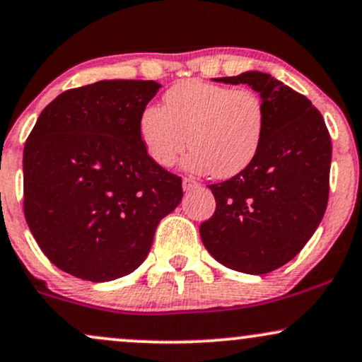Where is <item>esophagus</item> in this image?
Masks as SVG:
<instances>
[{
  "label": "esophagus",
  "instance_id": "1",
  "mask_svg": "<svg viewBox=\"0 0 362 362\" xmlns=\"http://www.w3.org/2000/svg\"><path fill=\"white\" fill-rule=\"evenodd\" d=\"M182 185H184L185 192H190V190L199 189V187H200L197 182L192 180V178H189V177H184V180H182Z\"/></svg>",
  "mask_w": 362,
  "mask_h": 362
}]
</instances>
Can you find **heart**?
Masks as SVG:
<instances>
[{"label": "heart", "mask_w": 362, "mask_h": 362, "mask_svg": "<svg viewBox=\"0 0 362 362\" xmlns=\"http://www.w3.org/2000/svg\"><path fill=\"white\" fill-rule=\"evenodd\" d=\"M267 129L264 104L255 90L200 79L177 82L163 107L146 106L138 134L146 155L162 168L177 163L187 143L185 167L216 178L236 177L255 162Z\"/></svg>", "instance_id": "obj_1"}]
</instances>
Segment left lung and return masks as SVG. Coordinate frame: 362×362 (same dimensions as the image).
Segmentation results:
<instances>
[{"label": "left lung", "instance_id": "1", "mask_svg": "<svg viewBox=\"0 0 362 362\" xmlns=\"http://www.w3.org/2000/svg\"><path fill=\"white\" fill-rule=\"evenodd\" d=\"M216 81L258 90L267 129L245 172L209 185L216 211L200 224V238L224 267L264 275L293 259L319 228L329 200L330 134L305 95L269 74Z\"/></svg>", "mask_w": 362, "mask_h": 362}]
</instances>
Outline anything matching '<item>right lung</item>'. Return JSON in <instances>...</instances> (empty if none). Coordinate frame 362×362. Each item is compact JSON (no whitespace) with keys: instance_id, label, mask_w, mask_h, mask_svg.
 Returning a JSON list of instances; mask_svg holds the SVG:
<instances>
[{"instance_id":"obj_1","label":"right lung","mask_w":362,"mask_h":362,"mask_svg":"<svg viewBox=\"0 0 362 362\" xmlns=\"http://www.w3.org/2000/svg\"><path fill=\"white\" fill-rule=\"evenodd\" d=\"M155 81L69 89L38 116L23 150V211L57 268L87 281L134 272L156 226L182 200V178L143 148L138 117Z\"/></svg>"}]
</instances>
